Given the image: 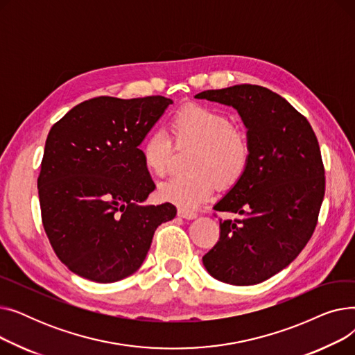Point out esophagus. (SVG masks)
Segmentation results:
<instances>
[{
	"label": "esophagus",
	"instance_id": "34e87169",
	"mask_svg": "<svg viewBox=\"0 0 355 355\" xmlns=\"http://www.w3.org/2000/svg\"><path fill=\"white\" fill-rule=\"evenodd\" d=\"M178 216H180V217H182V218H189V220H191V218H196V217H197V213H194V211H191V210L178 209Z\"/></svg>",
	"mask_w": 355,
	"mask_h": 355
}]
</instances>
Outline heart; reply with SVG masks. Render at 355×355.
<instances>
[{
    "label": "heart",
    "mask_w": 355,
    "mask_h": 355,
    "mask_svg": "<svg viewBox=\"0 0 355 355\" xmlns=\"http://www.w3.org/2000/svg\"><path fill=\"white\" fill-rule=\"evenodd\" d=\"M170 130L178 148H194L189 159L191 173L159 184L161 200L193 210L211 197L216 182L226 189L245 175L250 161V144L226 114L204 105L184 106L174 114ZM173 149V142L164 130L155 129L148 134L141 145L146 171L155 177L165 175Z\"/></svg>",
    "instance_id": "obj_1"
}]
</instances>
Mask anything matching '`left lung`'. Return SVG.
<instances>
[{"label": "left lung", "mask_w": 355, "mask_h": 355, "mask_svg": "<svg viewBox=\"0 0 355 355\" xmlns=\"http://www.w3.org/2000/svg\"><path fill=\"white\" fill-rule=\"evenodd\" d=\"M196 98L237 109L250 144L245 175L214 206L241 217L220 220V239L202 263L225 284H260L293 262L316 227L325 194L318 139L304 115L263 86L236 85Z\"/></svg>", "instance_id": "left-lung-1"}]
</instances>
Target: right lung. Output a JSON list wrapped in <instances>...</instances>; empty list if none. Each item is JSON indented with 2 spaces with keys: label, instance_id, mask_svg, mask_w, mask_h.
Here are the masks:
<instances>
[{
  "label": "right lung",
  "instance_id": "right-lung-1",
  "mask_svg": "<svg viewBox=\"0 0 355 355\" xmlns=\"http://www.w3.org/2000/svg\"><path fill=\"white\" fill-rule=\"evenodd\" d=\"M171 103L99 96L51 126L37 187L50 245L73 273L99 284L135 273L157 227L175 217L171 202H144L155 184L138 148Z\"/></svg>",
  "mask_w": 355,
  "mask_h": 355
}]
</instances>
